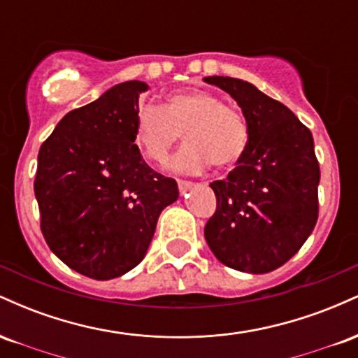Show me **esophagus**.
I'll return each instance as SVG.
<instances>
[{
  "label": "esophagus",
  "mask_w": 358,
  "mask_h": 358,
  "mask_svg": "<svg viewBox=\"0 0 358 358\" xmlns=\"http://www.w3.org/2000/svg\"><path fill=\"white\" fill-rule=\"evenodd\" d=\"M180 193H187L190 188H193V182H187V180H178Z\"/></svg>",
  "instance_id": "34e87169"
}]
</instances>
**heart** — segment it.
Listing matches in <instances>:
<instances>
[{
    "label": "heart",
    "mask_w": 358,
    "mask_h": 358,
    "mask_svg": "<svg viewBox=\"0 0 358 358\" xmlns=\"http://www.w3.org/2000/svg\"><path fill=\"white\" fill-rule=\"evenodd\" d=\"M185 145L171 162L178 173L199 175L208 166L231 168L249 146V126L236 108L215 94L190 89L171 92L162 108L145 106L134 121V141L150 162L165 165L180 136Z\"/></svg>",
    "instance_id": "obj_1"
}]
</instances>
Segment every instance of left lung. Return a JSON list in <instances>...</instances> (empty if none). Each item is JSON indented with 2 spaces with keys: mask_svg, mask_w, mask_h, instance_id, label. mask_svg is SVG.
Segmentation results:
<instances>
[{
  "mask_svg": "<svg viewBox=\"0 0 358 358\" xmlns=\"http://www.w3.org/2000/svg\"><path fill=\"white\" fill-rule=\"evenodd\" d=\"M239 104L249 146L225 180L212 182L215 213L205 225L222 264L250 274L281 268L301 249L318 220L320 165L311 131L249 82L205 77Z\"/></svg>",
  "mask_w": 358,
  "mask_h": 358,
  "instance_id": "8db88e82",
  "label": "left lung"
}]
</instances>
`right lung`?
<instances>
[{"mask_svg":"<svg viewBox=\"0 0 358 358\" xmlns=\"http://www.w3.org/2000/svg\"><path fill=\"white\" fill-rule=\"evenodd\" d=\"M141 80L114 85L60 119L38 151L35 196L52 252L106 281L136 268L159 213L178 199L173 178L146 165L134 145Z\"/></svg>","mask_w":358,"mask_h":358,"instance_id":"add662e5","label":"right lung"}]
</instances>
